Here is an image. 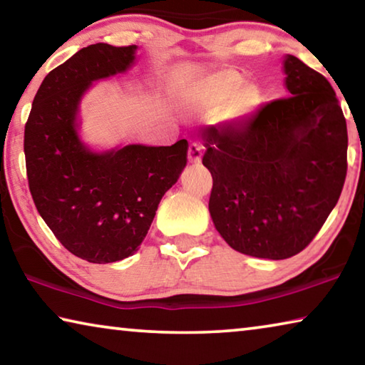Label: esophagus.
<instances>
[{
	"label": "esophagus",
	"mask_w": 365,
	"mask_h": 365,
	"mask_svg": "<svg viewBox=\"0 0 365 365\" xmlns=\"http://www.w3.org/2000/svg\"><path fill=\"white\" fill-rule=\"evenodd\" d=\"M201 145L200 143H190L188 146V163L190 164H197L201 160Z\"/></svg>",
	"instance_id": "1"
}]
</instances>
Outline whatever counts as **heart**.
Masks as SVG:
<instances>
[{
    "label": "heart",
    "mask_w": 365,
    "mask_h": 365,
    "mask_svg": "<svg viewBox=\"0 0 365 365\" xmlns=\"http://www.w3.org/2000/svg\"><path fill=\"white\" fill-rule=\"evenodd\" d=\"M178 100L190 110L222 106V115L235 119L252 113L261 104L262 96L257 86L245 83L238 72L219 71L183 85L178 90Z\"/></svg>",
    "instance_id": "1"
}]
</instances>
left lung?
Listing matches in <instances>:
<instances>
[{"label":"left lung","instance_id":"left-lung-1","mask_svg":"<svg viewBox=\"0 0 365 365\" xmlns=\"http://www.w3.org/2000/svg\"><path fill=\"white\" fill-rule=\"evenodd\" d=\"M285 73L289 96L202 138L215 228L235 251L274 261L312 242L348 170L346 119L330 82L294 56Z\"/></svg>","mask_w":365,"mask_h":365}]
</instances>
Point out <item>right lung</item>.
I'll return each instance as SVG.
<instances>
[{
  "label": "right lung",
  "instance_id": "right-lung-1",
  "mask_svg": "<svg viewBox=\"0 0 365 365\" xmlns=\"http://www.w3.org/2000/svg\"><path fill=\"white\" fill-rule=\"evenodd\" d=\"M137 46L82 48L43 80L24 132L30 195L61 245L93 264L132 256L159 201L187 165L188 141L91 153L76 130L78 103L93 80L130 67Z\"/></svg>",
  "mask_w": 365,
  "mask_h": 365
}]
</instances>
